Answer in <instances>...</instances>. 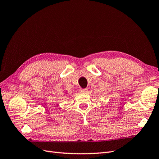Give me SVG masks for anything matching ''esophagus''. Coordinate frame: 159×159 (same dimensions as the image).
<instances>
[{"label":"esophagus","mask_w":159,"mask_h":159,"mask_svg":"<svg viewBox=\"0 0 159 159\" xmlns=\"http://www.w3.org/2000/svg\"><path fill=\"white\" fill-rule=\"evenodd\" d=\"M88 89H81L80 90V92L81 93H88Z\"/></svg>","instance_id":"34e87169"}]
</instances>
